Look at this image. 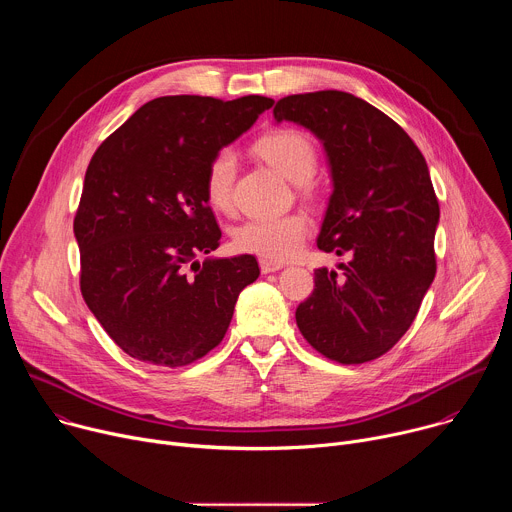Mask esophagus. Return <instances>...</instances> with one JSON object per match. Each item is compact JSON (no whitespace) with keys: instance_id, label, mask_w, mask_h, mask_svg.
Here are the masks:
<instances>
[{"instance_id":"34e87169","label":"esophagus","mask_w":512,"mask_h":512,"mask_svg":"<svg viewBox=\"0 0 512 512\" xmlns=\"http://www.w3.org/2000/svg\"><path fill=\"white\" fill-rule=\"evenodd\" d=\"M259 267H261V273H273V271H279V269L283 267V263L261 259V261H259Z\"/></svg>"}]
</instances>
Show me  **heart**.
Wrapping results in <instances>:
<instances>
[{
	"mask_svg": "<svg viewBox=\"0 0 512 512\" xmlns=\"http://www.w3.org/2000/svg\"><path fill=\"white\" fill-rule=\"evenodd\" d=\"M255 152L294 184H306L318 170V150L308 135L281 127L261 135ZM237 180V156L231 148L218 150L204 172V194L212 208L231 210ZM310 231L304 212L247 218L233 231V247L267 261H285L296 255Z\"/></svg>",
	"mask_w": 512,
	"mask_h": 512,
	"instance_id": "1",
	"label": "heart"
}]
</instances>
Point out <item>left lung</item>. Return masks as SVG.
I'll return each instance as SVG.
<instances>
[{
  "label": "left lung",
  "instance_id": "8db88e82",
  "mask_svg": "<svg viewBox=\"0 0 512 512\" xmlns=\"http://www.w3.org/2000/svg\"><path fill=\"white\" fill-rule=\"evenodd\" d=\"M273 117L322 139L334 192L318 247L350 257L340 273L314 271L298 328L330 360H375L409 330L437 269L440 204L425 158L389 115L344 91L283 97Z\"/></svg>",
  "mask_w": 512,
  "mask_h": 512
}]
</instances>
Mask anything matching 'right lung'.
Here are the masks:
<instances>
[{"mask_svg":"<svg viewBox=\"0 0 512 512\" xmlns=\"http://www.w3.org/2000/svg\"><path fill=\"white\" fill-rule=\"evenodd\" d=\"M273 99L158 97L93 154L75 237L81 294L111 340L156 367H186L223 342L253 255L206 259L221 245L204 194L210 158L247 131Z\"/></svg>","mask_w":512,"mask_h":512,"instance_id":"obj_1","label":"right lung"}]
</instances>
